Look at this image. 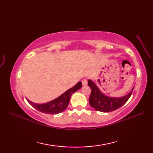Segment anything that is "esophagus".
I'll list each match as a JSON object with an SVG mask.
<instances>
[{
  "label": "esophagus",
  "mask_w": 153,
  "mask_h": 153,
  "mask_svg": "<svg viewBox=\"0 0 153 153\" xmlns=\"http://www.w3.org/2000/svg\"><path fill=\"white\" fill-rule=\"evenodd\" d=\"M82 85H86L87 84V79H82Z\"/></svg>",
  "instance_id": "1"
}]
</instances>
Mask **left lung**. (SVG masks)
Wrapping results in <instances>:
<instances>
[{
  "mask_svg": "<svg viewBox=\"0 0 153 153\" xmlns=\"http://www.w3.org/2000/svg\"><path fill=\"white\" fill-rule=\"evenodd\" d=\"M88 85L91 89L89 97V104L97 111L109 112L118 109L128 101L131 97L134 87L130 92L121 97H112L105 95L91 79L88 80Z\"/></svg>",
  "mask_w": 153,
  "mask_h": 153,
  "instance_id": "obj_1",
  "label": "left lung"
}]
</instances>
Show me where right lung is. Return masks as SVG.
Returning a JSON list of instances; mask_svg holds the SVG:
<instances>
[{
	"label": "right lung",
	"mask_w": 153,
	"mask_h": 153,
	"mask_svg": "<svg viewBox=\"0 0 153 153\" xmlns=\"http://www.w3.org/2000/svg\"><path fill=\"white\" fill-rule=\"evenodd\" d=\"M82 86V82H79L75 86L68 89L66 91H65L56 99L46 103L37 104L31 102L28 99H27V100L33 108L45 114H56L63 112L67 108L71 95L79 90Z\"/></svg>",
	"instance_id": "add662e5"
}]
</instances>
